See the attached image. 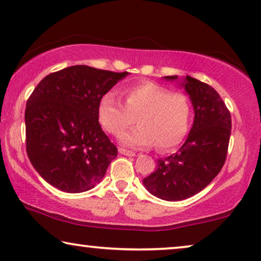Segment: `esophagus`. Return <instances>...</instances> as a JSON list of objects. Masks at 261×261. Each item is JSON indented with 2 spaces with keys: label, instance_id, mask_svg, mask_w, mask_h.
<instances>
[{
  "label": "esophagus",
  "instance_id": "obj_1",
  "mask_svg": "<svg viewBox=\"0 0 261 261\" xmlns=\"http://www.w3.org/2000/svg\"><path fill=\"white\" fill-rule=\"evenodd\" d=\"M119 152L121 153V154L127 155V156H134V155H135L134 152L128 151V149H126V148H119Z\"/></svg>",
  "mask_w": 261,
  "mask_h": 261
}]
</instances>
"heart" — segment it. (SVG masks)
<instances>
[{
  "label": "heart",
  "instance_id": "heart-1",
  "mask_svg": "<svg viewBox=\"0 0 261 261\" xmlns=\"http://www.w3.org/2000/svg\"><path fill=\"white\" fill-rule=\"evenodd\" d=\"M123 96L124 105L113 92L99 98L97 117L103 129L119 135L137 117L139 126L120 135L123 146L145 148L154 144L160 151H166L180 144L191 115L187 95L171 92L153 82H142L124 89Z\"/></svg>",
  "mask_w": 261,
  "mask_h": 261
}]
</instances>
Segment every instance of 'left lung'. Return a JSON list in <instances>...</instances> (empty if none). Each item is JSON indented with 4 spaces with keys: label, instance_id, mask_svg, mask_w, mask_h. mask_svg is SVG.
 Segmentation results:
<instances>
[{
    "label": "left lung",
    "instance_id": "obj_1",
    "mask_svg": "<svg viewBox=\"0 0 261 261\" xmlns=\"http://www.w3.org/2000/svg\"><path fill=\"white\" fill-rule=\"evenodd\" d=\"M163 78L176 81L184 88L194 107V123L178 152L158 159L156 170L142 183L155 197L177 202L198 194L219 174L226 162L231 119L224 102L210 85L190 76Z\"/></svg>",
    "mask_w": 261,
    "mask_h": 261
}]
</instances>
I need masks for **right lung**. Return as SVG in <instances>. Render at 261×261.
Here are the masks:
<instances>
[{"label":"right lung","instance_id":"obj_1","mask_svg":"<svg viewBox=\"0 0 261 261\" xmlns=\"http://www.w3.org/2000/svg\"><path fill=\"white\" fill-rule=\"evenodd\" d=\"M128 72L74 65L37 85L24 112L26 149L37 172L70 194L95 188L117 156L97 117L99 98Z\"/></svg>","mask_w":261,"mask_h":261}]
</instances>
